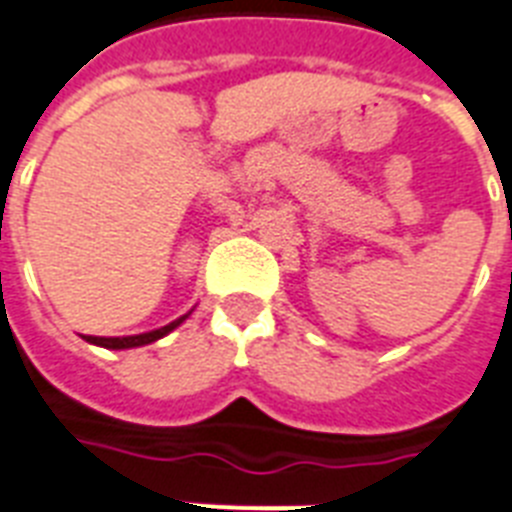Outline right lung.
<instances>
[{
  "label": "right lung",
  "mask_w": 512,
  "mask_h": 512,
  "mask_svg": "<svg viewBox=\"0 0 512 512\" xmlns=\"http://www.w3.org/2000/svg\"><path fill=\"white\" fill-rule=\"evenodd\" d=\"M183 319H177V322L167 324V327H162V329H154V332H146V335H133V337H91V335H86V340L94 342V345H101V348H112V350L138 348V345H149V342L159 340V337H164L167 332H172V329L183 322Z\"/></svg>",
  "instance_id": "right-lung-1"
}]
</instances>
